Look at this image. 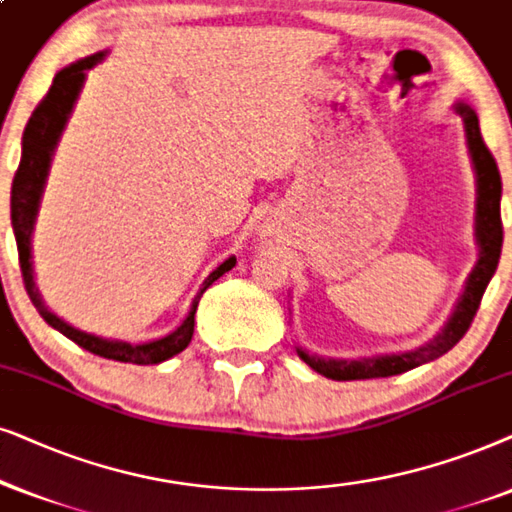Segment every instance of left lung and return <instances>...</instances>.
Wrapping results in <instances>:
<instances>
[{"instance_id":"left-lung-1","label":"left lung","mask_w":512,"mask_h":512,"mask_svg":"<svg viewBox=\"0 0 512 512\" xmlns=\"http://www.w3.org/2000/svg\"><path fill=\"white\" fill-rule=\"evenodd\" d=\"M456 112L461 114L466 124L468 149L473 156L475 173H478V217H475V234L480 243V260L470 274L466 290H463L461 302L456 306L454 316L449 318L445 330L433 339L431 344L419 346V349L407 353H393V356H372L358 360H325L309 356L299 349V358L304 360L311 370L323 374L327 379L335 381H353V379H377V377H393L403 374L414 367L431 363V360L445 356L452 346L459 344V339L466 335L475 313L480 309L482 295H485L489 281H492L496 264L501 257L503 243V224H501V173L496 166V159L489 152L480 133L478 114L468 105H456Z\"/></svg>"}]
</instances>
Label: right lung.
<instances>
[{"mask_svg": "<svg viewBox=\"0 0 512 512\" xmlns=\"http://www.w3.org/2000/svg\"><path fill=\"white\" fill-rule=\"evenodd\" d=\"M100 58L102 53H95V56L65 67L63 72H58L49 88V93H46L42 102L34 107L32 117L25 126L23 156H20V166L16 170V177H13V187H11V224H13V234H16V243H18L20 274H23L25 290L32 299L34 309L39 311V316H42L51 327H56L58 332H63L67 339H72L74 344H79L81 349L91 351L100 358L119 360V363L156 365L161 363V360L173 358L175 353L187 349V344L192 342V335H194V313H196V306H199L201 295L208 290V285H213L217 278L227 274V271L234 267L236 264L234 257H229L227 262H222L220 267L206 278L201 292L194 299L192 309H189V316L185 318V323L177 327L175 332H170L168 337L156 339V342H149V344L109 342V339H100V337L86 335V332L74 330L72 325H67L65 320H60L56 316V313L46 309V304L42 302V297H39V290L32 278L30 238H32L34 220H37L39 199H42L46 175H49L53 149H56V142L60 138V133H63L67 117H70L72 105L81 91V84H84L86 72L91 70Z\"/></svg>", "mask_w": 512, "mask_h": 512, "instance_id": "add662e5", "label": "right lung"}]
</instances>
